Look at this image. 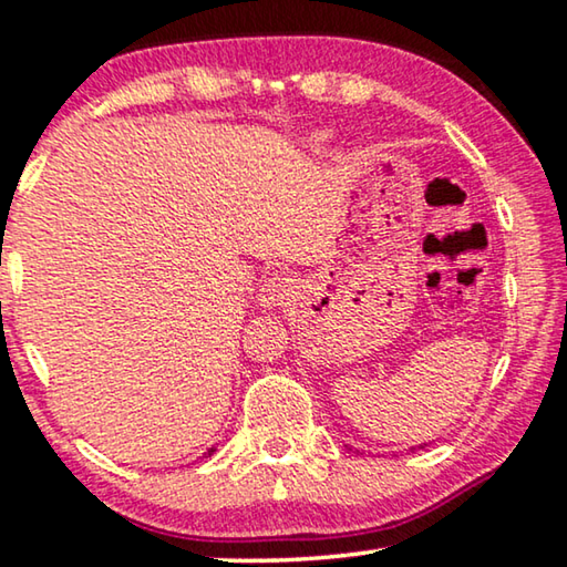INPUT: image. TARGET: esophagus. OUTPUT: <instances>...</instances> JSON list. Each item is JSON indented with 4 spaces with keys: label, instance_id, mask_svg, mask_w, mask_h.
<instances>
[{
    "label": "esophagus",
    "instance_id": "34e87169",
    "mask_svg": "<svg viewBox=\"0 0 567 567\" xmlns=\"http://www.w3.org/2000/svg\"><path fill=\"white\" fill-rule=\"evenodd\" d=\"M295 290H297V285L292 277L272 275V277H267L260 287V292H257V305H260L262 310H275V307H282L290 302L295 297Z\"/></svg>",
    "mask_w": 567,
    "mask_h": 567
}]
</instances>
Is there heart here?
<instances>
[{"label": "heart", "instance_id": "b5f03b06", "mask_svg": "<svg viewBox=\"0 0 567 567\" xmlns=\"http://www.w3.org/2000/svg\"><path fill=\"white\" fill-rule=\"evenodd\" d=\"M324 142H328V137H324V134H312V137L307 140V147H310V150H322Z\"/></svg>", "mask_w": 567, "mask_h": 567}]
</instances>
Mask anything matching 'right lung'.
I'll return each instance as SVG.
<instances>
[{
	"label": "right lung",
	"instance_id": "1",
	"mask_svg": "<svg viewBox=\"0 0 567 567\" xmlns=\"http://www.w3.org/2000/svg\"><path fill=\"white\" fill-rule=\"evenodd\" d=\"M209 453H213V450H209Z\"/></svg>",
	"mask_w": 567,
	"mask_h": 567
}]
</instances>
